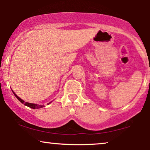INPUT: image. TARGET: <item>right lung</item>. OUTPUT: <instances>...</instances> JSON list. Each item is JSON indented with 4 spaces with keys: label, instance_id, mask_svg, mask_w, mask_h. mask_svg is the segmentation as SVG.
Wrapping results in <instances>:
<instances>
[{
    "label": "right lung",
    "instance_id": "obj_1",
    "mask_svg": "<svg viewBox=\"0 0 150 150\" xmlns=\"http://www.w3.org/2000/svg\"><path fill=\"white\" fill-rule=\"evenodd\" d=\"M13 94H14V95L16 96V97L18 99V100L21 101V102L22 103H24L25 105H27V106L31 108H33V109H38V108H43L44 105H38V104H35V103H28V102H25L23 99H21L20 97H18V96L16 95V94L13 93Z\"/></svg>",
    "mask_w": 150,
    "mask_h": 150
}]
</instances>
